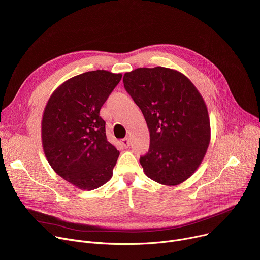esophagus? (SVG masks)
<instances>
[{"label":"esophagus","mask_w":260,"mask_h":260,"mask_svg":"<svg viewBox=\"0 0 260 260\" xmlns=\"http://www.w3.org/2000/svg\"><path fill=\"white\" fill-rule=\"evenodd\" d=\"M121 144H122L125 148H127V147L129 146V139H128V138L122 139V140H121Z\"/></svg>","instance_id":"esophagus-1"}]
</instances>
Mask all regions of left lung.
<instances>
[{
    "label": "left lung",
    "mask_w": 260,
    "mask_h": 260,
    "mask_svg": "<svg viewBox=\"0 0 260 260\" xmlns=\"http://www.w3.org/2000/svg\"><path fill=\"white\" fill-rule=\"evenodd\" d=\"M123 84L150 133L149 150L140 157L147 177L168 186L187 180L211 139L207 106L197 87L182 73L164 67L127 72Z\"/></svg>",
    "instance_id": "8db88e82"
}]
</instances>
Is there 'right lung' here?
<instances>
[{
  "instance_id": "right-lung-1",
  "label": "right lung",
  "mask_w": 260,
  "mask_h": 260,
  "mask_svg": "<svg viewBox=\"0 0 260 260\" xmlns=\"http://www.w3.org/2000/svg\"><path fill=\"white\" fill-rule=\"evenodd\" d=\"M121 74L86 72L51 94L42 119V145L54 172L82 190H93L113 175L119 151L107 140L100 110Z\"/></svg>"
}]
</instances>
